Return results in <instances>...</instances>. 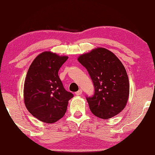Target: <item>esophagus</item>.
<instances>
[{
  "label": "esophagus",
  "mask_w": 155,
  "mask_h": 155,
  "mask_svg": "<svg viewBox=\"0 0 155 155\" xmlns=\"http://www.w3.org/2000/svg\"><path fill=\"white\" fill-rule=\"evenodd\" d=\"M82 92H83L82 90H79L78 91H77V92H76L75 94H76V95L80 96V95H81V94H82Z\"/></svg>",
  "instance_id": "esophagus-1"
}]
</instances>
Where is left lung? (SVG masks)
Returning a JSON list of instances; mask_svg holds the SVG:
<instances>
[{"instance_id":"1","label":"left lung","mask_w":155,"mask_h":155,"mask_svg":"<svg viewBox=\"0 0 155 155\" xmlns=\"http://www.w3.org/2000/svg\"><path fill=\"white\" fill-rule=\"evenodd\" d=\"M77 59L87 70L95 88L94 95L87 98L91 113L109 119L121 112L129 96V81L120 60L102 47L81 54Z\"/></svg>"}]
</instances>
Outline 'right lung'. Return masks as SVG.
Wrapping results in <instances>:
<instances>
[{"label":"right lung","instance_id":"1","mask_svg":"<svg viewBox=\"0 0 155 155\" xmlns=\"http://www.w3.org/2000/svg\"><path fill=\"white\" fill-rule=\"evenodd\" d=\"M68 59L55 52L39 54L28 68L24 84V102L30 114L41 122L52 124L64 117L71 92L65 90L58 75Z\"/></svg>","mask_w":155,"mask_h":155}]
</instances>
